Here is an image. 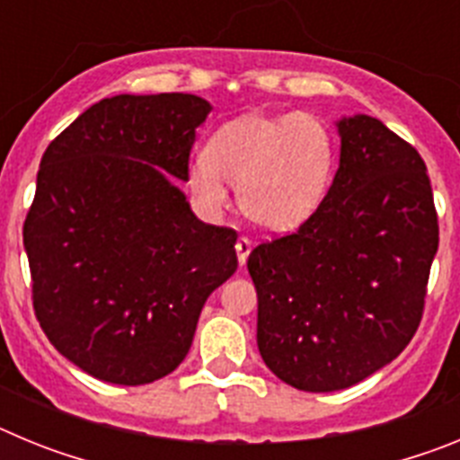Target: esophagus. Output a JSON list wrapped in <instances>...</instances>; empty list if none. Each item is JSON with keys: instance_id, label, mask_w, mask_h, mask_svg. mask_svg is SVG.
Listing matches in <instances>:
<instances>
[{"instance_id": "1", "label": "esophagus", "mask_w": 460, "mask_h": 460, "mask_svg": "<svg viewBox=\"0 0 460 460\" xmlns=\"http://www.w3.org/2000/svg\"><path fill=\"white\" fill-rule=\"evenodd\" d=\"M251 249H253V243H251V239L246 237H239L237 243H234V251H237V260H239V265H246V260H249L251 255Z\"/></svg>"}]
</instances>
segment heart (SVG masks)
<instances>
[{
    "mask_svg": "<svg viewBox=\"0 0 460 460\" xmlns=\"http://www.w3.org/2000/svg\"><path fill=\"white\" fill-rule=\"evenodd\" d=\"M334 168V136L318 115L249 112L211 136L205 158L189 168V186L202 205L221 209L227 181L237 189L243 217L265 233L283 234L320 209Z\"/></svg>",
    "mask_w": 460,
    "mask_h": 460,
    "instance_id": "1",
    "label": "heart"
}]
</instances>
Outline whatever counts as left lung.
Here are the masks:
<instances>
[{
    "label": "left lung",
    "instance_id": "obj_1",
    "mask_svg": "<svg viewBox=\"0 0 460 460\" xmlns=\"http://www.w3.org/2000/svg\"><path fill=\"white\" fill-rule=\"evenodd\" d=\"M341 158L320 209L249 255L258 350L302 392H339L403 352L438 253L420 152L368 115L336 121Z\"/></svg>",
    "mask_w": 460,
    "mask_h": 460
}]
</instances>
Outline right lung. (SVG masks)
Returning a JSON list of instances; mask_svg holds the SVG:
<instances>
[{
	"instance_id": "right-lung-1",
	"label": "right lung",
	"mask_w": 460,
	"mask_h": 460,
	"mask_svg": "<svg viewBox=\"0 0 460 460\" xmlns=\"http://www.w3.org/2000/svg\"><path fill=\"white\" fill-rule=\"evenodd\" d=\"M193 93H119L87 108L40 158L22 242L40 327L71 364L112 385L180 367L207 296L237 270L227 227L195 217Z\"/></svg>"
}]
</instances>
